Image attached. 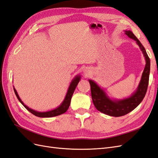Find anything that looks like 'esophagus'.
I'll use <instances>...</instances> for the list:
<instances>
[{
  "instance_id": "1",
  "label": "esophagus",
  "mask_w": 158,
  "mask_h": 158,
  "mask_svg": "<svg viewBox=\"0 0 158 158\" xmlns=\"http://www.w3.org/2000/svg\"><path fill=\"white\" fill-rule=\"evenodd\" d=\"M83 72H84V73L85 75H88L89 73V69L87 68V67H86V68L84 69V71Z\"/></svg>"
}]
</instances>
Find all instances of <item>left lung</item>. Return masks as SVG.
<instances>
[{
    "instance_id": "obj_1",
    "label": "left lung",
    "mask_w": 158,
    "mask_h": 158,
    "mask_svg": "<svg viewBox=\"0 0 158 158\" xmlns=\"http://www.w3.org/2000/svg\"><path fill=\"white\" fill-rule=\"evenodd\" d=\"M124 33L130 38L136 41L146 60V65L142 75L141 80L136 91L131 94V96L123 99L110 98L96 82L91 79L89 80L91 85L92 100L96 109L105 114L115 117L124 116L129 113L140 104L147 91L150 71V60L145 48L135 36L132 31L125 30Z\"/></svg>"
}]
</instances>
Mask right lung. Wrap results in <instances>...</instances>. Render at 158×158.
<instances>
[{
  "instance_id": "1",
  "label": "right lung",
  "mask_w": 158,
  "mask_h": 158,
  "mask_svg": "<svg viewBox=\"0 0 158 158\" xmlns=\"http://www.w3.org/2000/svg\"><path fill=\"white\" fill-rule=\"evenodd\" d=\"M80 79H81V75H76L73 78V79L71 81V82L69 86L68 90H67V92L66 93L65 97L64 98V100L63 101V102L61 103V105L55 109H53L46 112H38L30 109V108H29L28 106H27L26 105H24V103L22 101L15 88L14 87H13V88H14L15 94L16 97L18 98V99H19V101L21 102V104L23 105L27 110L31 112V114H33L34 115L36 116L40 117V118H49V117H53V116H56L64 114L67 110V109H69L72 95H73L75 89L77 87V86L78 83L79 82Z\"/></svg>"
}]
</instances>
